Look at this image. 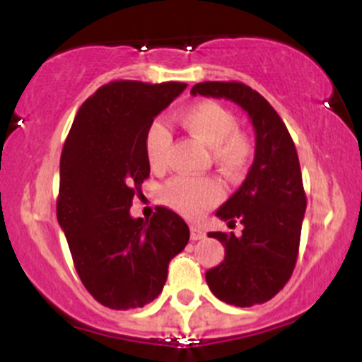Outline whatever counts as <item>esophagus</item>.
<instances>
[{
    "label": "esophagus",
    "instance_id": "obj_1",
    "mask_svg": "<svg viewBox=\"0 0 362 362\" xmlns=\"http://www.w3.org/2000/svg\"><path fill=\"white\" fill-rule=\"evenodd\" d=\"M204 231L202 228H198V226H191V240H194V242H198V240H203L204 238Z\"/></svg>",
    "mask_w": 362,
    "mask_h": 362
}]
</instances>
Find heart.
<instances>
[{
	"label": "heart",
	"instance_id": "heart-1",
	"mask_svg": "<svg viewBox=\"0 0 362 362\" xmlns=\"http://www.w3.org/2000/svg\"><path fill=\"white\" fill-rule=\"evenodd\" d=\"M189 133L210 147L214 163L228 177H242L254 158V144L238 129V117L217 101H198L180 113ZM171 131L160 119H154L145 131L144 147L152 170L166 166ZM222 187L215 178L175 177L163 187V202L185 217H198L221 199Z\"/></svg>",
	"mask_w": 362,
	"mask_h": 362
}]
</instances>
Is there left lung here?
<instances>
[{"mask_svg":"<svg viewBox=\"0 0 362 362\" xmlns=\"http://www.w3.org/2000/svg\"><path fill=\"white\" fill-rule=\"evenodd\" d=\"M192 96L226 98L249 113L255 129V158L238 191L217 210L242 235L208 233L224 245V261L206 272L221 301L235 306L266 303L289 282L298 261L306 196L294 141L275 108L242 82H202Z\"/></svg>","mask_w":362,"mask_h":362,"instance_id":"1","label":"left lung"}]
</instances>
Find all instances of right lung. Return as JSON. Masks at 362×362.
Instances as JSON below:
<instances>
[{"instance_id": "obj_1", "label": "right lung", "mask_w": 362, "mask_h": 362, "mask_svg": "<svg viewBox=\"0 0 362 362\" xmlns=\"http://www.w3.org/2000/svg\"><path fill=\"white\" fill-rule=\"evenodd\" d=\"M185 83L115 80L83 101L61 154L57 221L83 287L112 310L141 308L163 291L189 228L166 206L147 221L129 208L151 175L148 124Z\"/></svg>"}]
</instances>
